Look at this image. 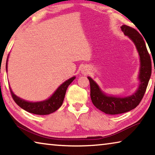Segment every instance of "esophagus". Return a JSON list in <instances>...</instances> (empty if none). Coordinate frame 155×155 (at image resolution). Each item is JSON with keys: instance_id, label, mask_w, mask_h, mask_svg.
I'll return each mask as SVG.
<instances>
[{"instance_id": "esophagus-1", "label": "esophagus", "mask_w": 155, "mask_h": 155, "mask_svg": "<svg viewBox=\"0 0 155 155\" xmlns=\"http://www.w3.org/2000/svg\"><path fill=\"white\" fill-rule=\"evenodd\" d=\"M87 68H83V72L84 73V74H85L86 72H87Z\"/></svg>"}]
</instances>
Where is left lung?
Instances as JSON below:
<instances>
[{
  "label": "left lung",
  "mask_w": 155,
  "mask_h": 155,
  "mask_svg": "<svg viewBox=\"0 0 155 155\" xmlns=\"http://www.w3.org/2000/svg\"><path fill=\"white\" fill-rule=\"evenodd\" d=\"M121 28L124 35L128 36L134 42L140 54L141 67L139 79L140 84L136 93L125 98H120L105 95L98 85L90 77H87L90 83V96L92 103L97 109L107 114H120L135 109L143 98L152 72L150 56L143 37L135 28L128 26L122 25Z\"/></svg>",
  "instance_id": "obj_1"
}]
</instances>
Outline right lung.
I'll list each match as a JSON object with an SVG mask.
<instances>
[{
	"label": "right lung",
	"mask_w": 155,
	"mask_h": 155,
	"mask_svg": "<svg viewBox=\"0 0 155 155\" xmlns=\"http://www.w3.org/2000/svg\"><path fill=\"white\" fill-rule=\"evenodd\" d=\"M6 70H7V59L6 63ZM74 78L75 77L70 78V79L65 81L59 86L51 98L41 102L31 103V102L26 101L15 96L10 87L9 90L15 103L22 109L31 113V114L37 115H48L57 111L62 105L67 88L70 84L74 80Z\"/></svg>",
	"instance_id": "obj_1"
}]
</instances>
